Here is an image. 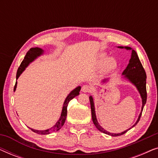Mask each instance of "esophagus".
I'll use <instances>...</instances> for the list:
<instances>
[{
    "instance_id": "1",
    "label": "esophagus",
    "mask_w": 158,
    "mask_h": 158,
    "mask_svg": "<svg viewBox=\"0 0 158 158\" xmlns=\"http://www.w3.org/2000/svg\"><path fill=\"white\" fill-rule=\"evenodd\" d=\"M82 91L84 93H89L90 90H91V87L88 85H84L83 87H82Z\"/></svg>"
}]
</instances>
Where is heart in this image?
Here are the masks:
<instances>
[{
	"label": "heart",
	"mask_w": 158,
	"mask_h": 158,
	"mask_svg": "<svg viewBox=\"0 0 158 158\" xmlns=\"http://www.w3.org/2000/svg\"><path fill=\"white\" fill-rule=\"evenodd\" d=\"M97 64L101 66V71L103 73H108L114 70L116 67V61L114 57H108V55L105 52H101L97 57Z\"/></svg>",
	"instance_id": "1"
}]
</instances>
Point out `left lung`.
Listing matches in <instances>:
<instances>
[{
	"mask_svg": "<svg viewBox=\"0 0 158 158\" xmlns=\"http://www.w3.org/2000/svg\"><path fill=\"white\" fill-rule=\"evenodd\" d=\"M118 48L120 49H126L127 50H131V58L129 60L128 65L127 66V68L125 70L123 71L122 73V79L126 80V81H129V83H131L132 85H134L137 88L138 92L140 95V97L142 98V109L141 111H140L139 115L138 116V118L137 122H135V124L133 125L132 127H131L130 128L127 129L121 133H111L109 131L106 130L105 129H103L102 127L99 124L98 122V120L96 118V111H95V105H94V97L92 96H89L90 99V109H91V115H92V120L93 122L97 129L101 132L106 134L108 135H111L112 137H116V136H120L124 135L127 132V131L129 129L133 128L136 124L139 122V118L141 117L142 112L143 111V108L145 105L146 101H147V90H146V73L144 71V69L142 67V64L140 62L138 57L137 54L136 52L133 49H131L129 47H122L119 46L118 47ZM109 78L107 79H103L101 83H106L109 81Z\"/></svg>",
	"mask_w": 158,
	"mask_h": 158,
	"instance_id": "left-lung-1",
	"label": "left lung"
}]
</instances>
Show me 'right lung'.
<instances>
[{
    "label": "right lung",
    "instance_id": "1",
    "mask_svg": "<svg viewBox=\"0 0 158 158\" xmlns=\"http://www.w3.org/2000/svg\"><path fill=\"white\" fill-rule=\"evenodd\" d=\"M44 49H42V48H40V47H33V48H31L29 51H28L27 55H26V56L24 57V59L23 60L22 62H21L20 66H19V68H18V70H17L16 82L14 88V91L16 89L17 80H18L19 76L21 75V73L25 70V69L29 65L30 63H31L32 62H34L36 58L40 57L41 55H44ZM81 86H77V87L75 88V89H73L72 91H71L70 94L67 96L65 100L64 101L63 106H62L61 115H60V118L58 119L57 122H56V124L54 125L52 127H51V128L49 129H45V130H36V129L30 128L31 129V130L33 131L34 132L39 134V135H49V134L55 132V131H57L58 130H60V129L62 128V127L64 125V122H65L67 112H68V111H67V108H68L69 102H70V101L72 100L73 98H75V96H78L80 94L79 92L80 90H81Z\"/></svg>",
    "mask_w": 158,
    "mask_h": 158
}]
</instances>
